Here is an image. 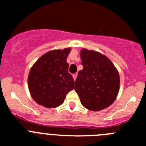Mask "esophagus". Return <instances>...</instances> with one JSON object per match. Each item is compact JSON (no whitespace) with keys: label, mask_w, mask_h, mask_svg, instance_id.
Here are the masks:
<instances>
[{"label":"esophagus","mask_w":146,"mask_h":146,"mask_svg":"<svg viewBox=\"0 0 146 146\" xmlns=\"http://www.w3.org/2000/svg\"><path fill=\"white\" fill-rule=\"evenodd\" d=\"M72 77H73V79L75 80L76 79H77V74H74L73 75H72Z\"/></svg>","instance_id":"obj_1"}]
</instances>
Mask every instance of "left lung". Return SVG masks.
I'll return each mask as SVG.
<instances>
[{
    "mask_svg": "<svg viewBox=\"0 0 146 146\" xmlns=\"http://www.w3.org/2000/svg\"><path fill=\"white\" fill-rule=\"evenodd\" d=\"M80 58L83 69L78 72L74 90L81 104L92 111L108 108L119 91L118 70L108 57L96 51L82 49Z\"/></svg>",
    "mask_w": 146,
    "mask_h": 146,
    "instance_id": "1",
    "label": "left lung"
}]
</instances>
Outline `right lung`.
<instances>
[{
    "label": "right lung",
    "instance_id": "right-lung-1",
    "mask_svg": "<svg viewBox=\"0 0 146 146\" xmlns=\"http://www.w3.org/2000/svg\"><path fill=\"white\" fill-rule=\"evenodd\" d=\"M70 48L54 50L44 54L28 74V89L37 104L47 108L63 104L66 94L74 88V81L66 62Z\"/></svg>",
    "mask_w": 146,
    "mask_h": 146
}]
</instances>
